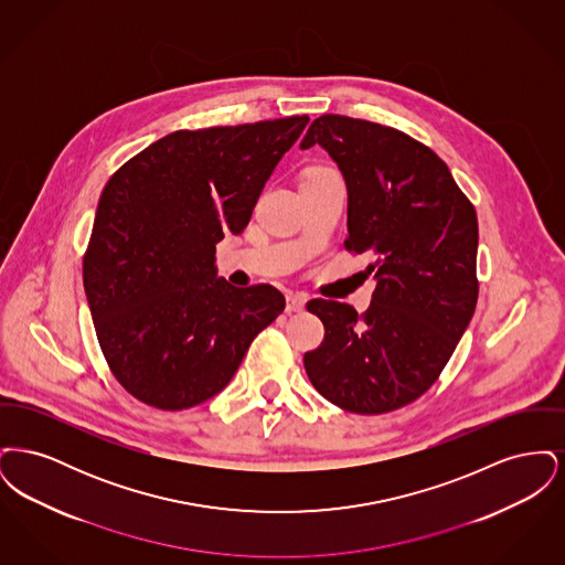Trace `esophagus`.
Returning a JSON list of instances; mask_svg holds the SVG:
<instances>
[{
	"mask_svg": "<svg viewBox=\"0 0 565 565\" xmlns=\"http://www.w3.org/2000/svg\"><path fill=\"white\" fill-rule=\"evenodd\" d=\"M305 305H307V296L305 295L290 292V295L286 296V311H288V313H298V311H302V309H305Z\"/></svg>",
	"mask_w": 565,
	"mask_h": 565,
	"instance_id": "obj_1",
	"label": "esophagus"
}]
</instances>
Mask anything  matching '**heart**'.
Here are the masks:
<instances>
[{"mask_svg": "<svg viewBox=\"0 0 565 565\" xmlns=\"http://www.w3.org/2000/svg\"><path fill=\"white\" fill-rule=\"evenodd\" d=\"M309 173H328V169H311Z\"/></svg>", "mask_w": 565, "mask_h": 565, "instance_id": "b5f03b06", "label": "heart"}]
</instances>
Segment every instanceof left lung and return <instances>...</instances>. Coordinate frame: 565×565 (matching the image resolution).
I'll use <instances>...</instances> for the list:
<instances>
[{
	"label": "left lung",
	"instance_id": "obj_1",
	"mask_svg": "<svg viewBox=\"0 0 565 565\" xmlns=\"http://www.w3.org/2000/svg\"><path fill=\"white\" fill-rule=\"evenodd\" d=\"M316 143L345 178V249L375 256L376 288L362 316L348 302H307L326 332L305 371L339 408L390 413L430 390L472 320L477 212L449 167L398 129L323 114L300 148Z\"/></svg>",
	"mask_w": 565,
	"mask_h": 565
}]
</instances>
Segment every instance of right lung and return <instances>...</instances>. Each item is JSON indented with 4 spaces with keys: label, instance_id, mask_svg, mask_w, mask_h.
I'll list each match as a JSON object with an SVG mask.
<instances>
[{
    "label": "right lung",
    "instance_id": "1",
    "mask_svg": "<svg viewBox=\"0 0 565 565\" xmlns=\"http://www.w3.org/2000/svg\"><path fill=\"white\" fill-rule=\"evenodd\" d=\"M307 122L175 131L109 178L82 277L109 371L137 401L162 411L210 401L284 311L269 284L235 288L217 277L215 243L243 233Z\"/></svg>",
    "mask_w": 565,
    "mask_h": 565
}]
</instances>
